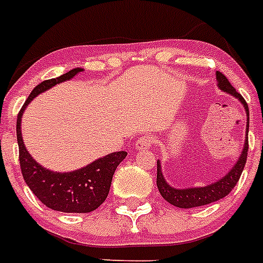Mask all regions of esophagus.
<instances>
[{"instance_id": "obj_1", "label": "esophagus", "mask_w": 263, "mask_h": 263, "mask_svg": "<svg viewBox=\"0 0 263 263\" xmlns=\"http://www.w3.org/2000/svg\"><path fill=\"white\" fill-rule=\"evenodd\" d=\"M155 142V137L152 136H141L136 141V149H146Z\"/></svg>"}]
</instances>
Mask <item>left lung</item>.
Wrapping results in <instances>:
<instances>
[{"mask_svg":"<svg viewBox=\"0 0 263 263\" xmlns=\"http://www.w3.org/2000/svg\"><path fill=\"white\" fill-rule=\"evenodd\" d=\"M216 77H217V85L221 91L230 93L234 98H236L239 102L243 104L246 112H247V130H246V141L243 151L240 153V157L238 161L235 163V165L231 168L227 175H224L220 180H216L215 183L208 184V186H202V187H189V189H175L171 187L170 184L165 182L163 172H161V163L157 160V178L156 184L157 189L160 191L161 197L170 202L171 205L176 208H182V209H189V208H197L202 206V205H208V203L216 202L218 199L224 198L226 195H228L235 187V184L238 183L239 178H240L243 168L246 165V160H247V152H249V106L243 99V96L236 92L231 83L228 81L226 76L221 72H216Z\"/></svg>","mask_w":263,"mask_h":263,"instance_id":"obj_1","label":"left lung"}]
</instances>
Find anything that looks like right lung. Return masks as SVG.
<instances>
[{
  "instance_id": "1",
  "label": "right lung",
  "mask_w": 263,
  "mask_h": 263,
  "mask_svg": "<svg viewBox=\"0 0 263 263\" xmlns=\"http://www.w3.org/2000/svg\"><path fill=\"white\" fill-rule=\"evenodd\" d=\"M83 70L84 69L81 68L72 69L70 72L57 79L46 80L36 85L18 112L16 126L18 160L25 183L28 184V187L42 203H45L52 211L64 213H89L98 209L108 195L115 170L127 155L125 151L114 152L92 161L91 164L80 170L70 172H54L42 167L33 160V157L25 148L22 136V117L25 107L35 96L41 95L42 92L47 91L57 84L73 79Z\"/></svg>"
}]
</instances>
